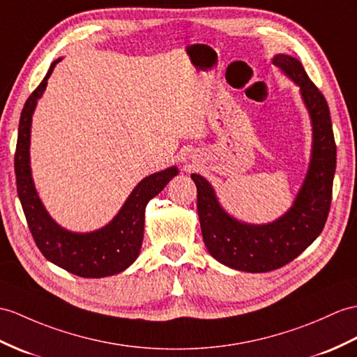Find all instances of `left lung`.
Listing matches in <instances>:
<instances>
[{"label": "left lung", "mask_w": 357, "mask_h": 357, "mask_svg": "<svg viewBox=\"0 0 357 357\" xmlns=\"http://www.w3.org/2000/svg\"><path fill=\"white\" fill-rule=\"evenodd\" d=\"M272 62L300 85L313 126L310 167L292 208L268 225H248L228 216L208 182L192 175L206 250L225 266L245 272L283 268L309 248L324 229L333 192L336 143L326 97L295 57L277 54Z\"/></svg>", "instance_id": "8db88e82"}]
</instances>
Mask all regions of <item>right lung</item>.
I'll return each instance as SVG.
<instances>
[{
    "label": "right lung",
    "instance_id": "obj_1",
    "mask_svg": "<svg viewBox=\"0 0 357 357\" xmlns=\"http://www.w3.org/2000/svg\"><path fill=\"white\" fill-rule=\"evenodd\" d=\"M59 61L52 63L47 76L30 94L22 107L15 151L16 188L30 233L47 260L77 277H109L120 273L137 260L143 243L146 205L167 185L173 176L178 175V169H165L141 181L129 195L117 216L102 229L77 234L57 225L48 216L33 185L29 147L33 111L47 86V79Z\"/></svg>",
    "mask_w": 357,
    "mask_h": 357
}]
</instances>
